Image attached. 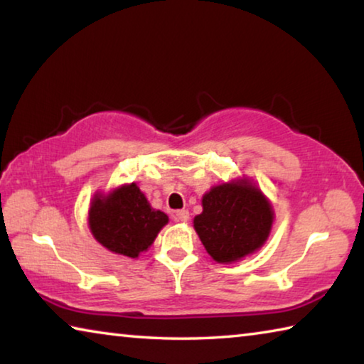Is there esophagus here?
I'll use <instances>...</instances> for the list:
<instances>
[{"label": "esophagus", "mask_w": 364, "mask_h": 364, "mask_svg": "<svg viewBox=\"0 0 364 364\" xmlns=\"http://www.w3.org/2000/svg\"><path fill=\"white\" fill-rule=\"evenodd\" d=\"M175 220L176 221H181V223H186L189 220V212L188 210H178L175 212Z\"/></svg>", "instance_id": "1"}]
</instances>
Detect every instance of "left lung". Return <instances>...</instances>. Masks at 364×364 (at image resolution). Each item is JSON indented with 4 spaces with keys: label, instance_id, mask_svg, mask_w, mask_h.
<instances>
[{
    "label": "left lung",
    "instance_id": "8db88e82",
    "mask_svg": "<svg viewBox=\"0 0 364 364\" xmlns=\"http://www.w3.org/2000/svg\"><path fill=\"white\" fill-rule=\"evenodd\" d=\"M274 221L273 205L249 178L217 184L202 196L194 230L207 254L218 263H234L260 250Z\"/></svg>",
    "mask_w": 364,
    "mask_h": 364
}]
</instances>
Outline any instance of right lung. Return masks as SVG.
Returning <instances> with one entry per match:
<instances>
[{
  "instance_id": "right-lung-1",
  "label": "right lung",
  "mask_w": 364,
  "mask_h": 364,
  "mask_svg": "<svg viewBox=\"0 0 364 364\" xmlns=\"http://www.w3.org/2000/svg\"><path fill=\"white\" fill-rule=\"evenodd\" d=\"M167 223V213L152 208L136 183L109 193L97 191L88 208V228L96 241L128 258H138L149 249Z\"/></svg>"
}]
</instances>
